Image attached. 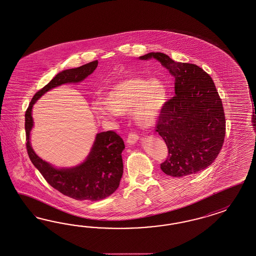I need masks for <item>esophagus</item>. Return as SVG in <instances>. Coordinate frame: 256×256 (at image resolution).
<instances>
[{"instance_id":"obj_1","label":"esophagus","mask_w":256,"mask_h":256,"mask_svg":"<svg viewBox=\"0 0 256 256\" xmlns=\"http://www.w3.org/2000/svg\"><path fill=\"white\" fill-rule=\"evenodd\" d=\"M138 140H139V137H138L137 134H135V133H130V134H128V140H126V142H128V144H134Z\"/></svg>"}]
</instances>
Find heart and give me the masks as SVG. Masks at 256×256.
I'll list each match as a JSON object with an SVG mask.
<instances>
[{
	"label": "heart",
	"instance_id": "1",
	"mask_svg": "<svg viewBox=\"0 0 256 256\" xmlns=\"http://www.w3.org/2000/svg\"><path fill=\"white\" fill-rule=\"evenodd\" d=\"M168 97V88L162 80L130 76L112 84L105 92V99L96 101L92 108L100 119L132 112L138 126L151 128L159 122Z\"/></svg>",
	"mask_w": 256,
	"mask_h": 256
}]
</instances>
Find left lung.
I'll return each mask as SVG.
<instances>
[{"instance_id":"left-lung-1","label":"left lung","mask_w":256,"mask_h":256,"mask_svg":"<svg viewBox=\"0 0 256 256\" xmlns=\"http://www.w3.org/2000/svg\"><path fill=\"white\" fill-rule=\"evenodd\" d=\"M175 78L176 96L168 100L156 132L168 148L160 169L168 176L182 178L208 168L220 151L225 137L222 102L211 76L190 63L174 62L164 53L146 54Z\"/></svg>"}]
</instances>
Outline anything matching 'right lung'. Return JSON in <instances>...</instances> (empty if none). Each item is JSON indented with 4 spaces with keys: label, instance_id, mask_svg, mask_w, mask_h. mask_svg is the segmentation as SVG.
I'll return each instance as SVG.
<instances>
[{
    "label": "right lung",
    "instance_id": "add662e5",
    "mask_svg": "<svg viewBox=\"0 0 256 256\" xmlns=\"http://www.w3.org/2000/svg\"><path fill=\"white\" fill-rule=\"evenodd\" d=\"M98 62L58 72L32 98L26 112V148L29 158L46 182L67 196L78 200L96 202L114 194L123 175V139L114 132L97 133L87 157L70 168H56L36 155L30 142L34 126L32 110L47 92L63 84H76L86 80L96 69Z\"/></svg>",
    "mask_w": 256,
    "mask_h": 256
}]
</instances>
